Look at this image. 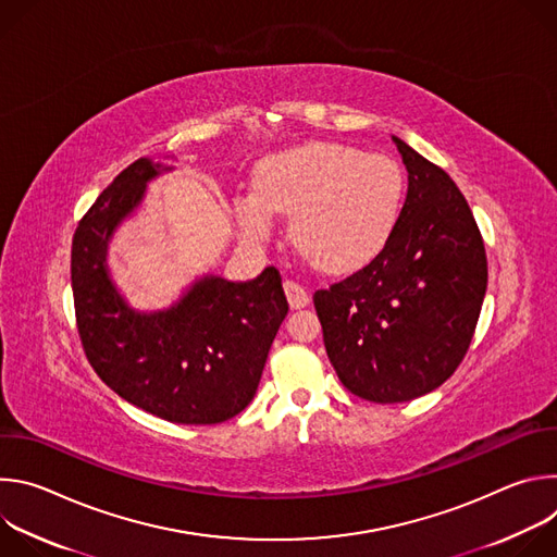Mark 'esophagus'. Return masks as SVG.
<instances>
[{
	"mask_svg": "<svg viewBox=\"0 0 557 557\" xmlns=\"http://www.w3.org/2000/svg\"><path fill=\"white\" fill-rule=\"evenodd\" d=\"M284 290H286V297H288L290 308H304V306H308L310 295L306 293V288H304L301 284H297V282H293V280H286V282H284Z\"/></svg>",
	"mask_w": 557,
	"mask_h": 557,
	"instance_id": "esophagus-1",
	"label": "esophagus"
}]
</instances>
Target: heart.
I'll list each match as a JSON object with an SVG mask.
<instances>
[{"instance_id":"1","label":"heart","mask_w":557,"mask_h":557,"mask_svg":"<svg viewBox=\"0 0 557 557\" xmlns=\"http://www.w3.org/2000/svg\"><path fill=\"white\" fill-rule=\"evenodd\" d=\"M253 181V194L235 198L243 233L264 240L275 211L290 213V243L333 275L363 267L387 245L406 200V176L394 158L339 143L312 140L273 153Z\"/></svg>"}]
</instances>
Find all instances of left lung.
Returning a JSON list of instances; mask_svg holds the SVG:
<instances>
[{
  "instance_id": "1",
  "label": "left lung",
  "mask_w": 557,
  "mask_h": 557,
  "mask_svg": "<svg viewBox=\"0 0 557 557\" xmlns=\"http://www.w3.org/2000/svg\"><path fill=\"white\" fill-rule=\"evenodd\" d=\"M408 196L387 245L312 295L339 381L372 404L412 401L462 361L487 290L483 235L456 183L401 138Z\"/></svg>"
}]
</instances>
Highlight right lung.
Here are the masks:
<instances>
[{"instance_id":"right-lung-1","label":"right lung","mask_w":557,"mask_h":557,"mask_svg":"<svg viewBox=\"0 0 557 557\" xmlns=\"http://www.w3.org/2000/svg\"><path fill=\"white\" fill-rule=\"evenodd\" d=\"M170 170L138 158L78 222L70 260L76 329L121 399L170 423L213 425L251 404L288 301L280 271L267 267L249 282L205 275L165 310L127 306L110 280V237L147 183Z\"/></svg>"}]
</instances>
